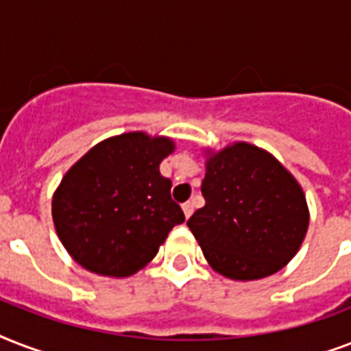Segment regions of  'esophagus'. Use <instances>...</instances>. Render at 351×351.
Instances as JSON below:
<instances>
[{
  "instance_id": "obj_1",
  "label": "esophagus",
  "mask_w": 351,
  "mask_h": 351,
  "mask_svg": "<svg viewBox=\"0 0 351 351\" xmlns=\"http://www.w3.org/2000/svg\"><path fill=\"white\" fill-rule=\"evenodd\" d=\"M182 211H184V217H186V219H189V217L193 215V204L191 202L184 204V206H182Z\"/></svg>"
}]
</instances>
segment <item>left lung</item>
<instances>
[{
    "instance_id": "1",
    "label": "left lung",
    "mask_w": 351,
    "mask_h": 351,
    "mask_svg": "<svg viewBox=\"0 0 351 351\" xmlns=\"http://www.w3.org/2000/svg\"><path fill=\"white\" fill-rule=\"evenodd\" d=\"M206 206L187 226L215 271L258 280L280 271L304 242L310 209L302 187L266 149L233 142L204 149Z\"/></svg>"
}]
</instances>
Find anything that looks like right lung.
<instances>
[{"mask_svg":"<svg viewBox=\"0 0 351 351\" xmlns=\"http://www.w3.org/2000/svg\"><path fill=\"white\" fill-rule=\"evenodd\" d=\"M169 136L132 131L106 138L63 175L52 195V220L67 253L87 271L131 277L184 222L160 173L175 153Z\"/></svg>","mask_w":351,"mask_h":351,"instance_id":"add662e5","label":"right lung"}]
</instances>
